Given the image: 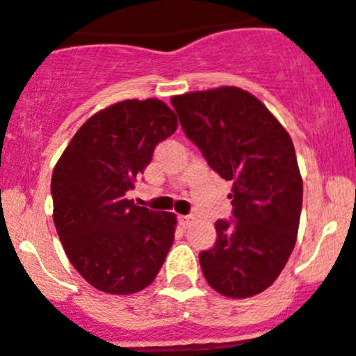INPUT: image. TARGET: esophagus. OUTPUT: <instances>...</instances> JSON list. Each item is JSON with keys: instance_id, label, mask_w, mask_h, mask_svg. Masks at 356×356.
I'll use <instances>...</instances> for the list:
<instances>
[{"instance_id": "34e87169", "label": "esophagus", "mask_w": 356, "mask_h": 356, "mask_svg": "<svg viewBox=\"0 0 356 356\" xmlns=\"http://www.w3.org/2000/svg\"><path fill=\"white\" fill-rule=\"evenodd\" d=\"M191 219H193V217H191V216H179V217H177L179 224H181V226H182V227H186V226H188V224H189V222H191Z\"/></svg>"}]
</instances>
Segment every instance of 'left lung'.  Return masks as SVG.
I'll return each mask as SVG.
<instances>
[{
	"label": "left lung",
	"instance_id": "1",
	"mask_svg": "<svg viewBox=\"0 0 356 356\" xmlns=\"http://www.w3.org/2000/svg\"><path fill=\"white\" fill-rule=\"evenodd\" d=\"M170 102L210 168L233 182V219L217 220L216 245L200 252L203 275L227 298L259 294L282 273L298 236L302 181L291 136L261 101L236 86Z\"/></svg>",
	"mask_w": 356,
	"mask_h": 356
}]
</instances>
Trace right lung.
<instances>
[{
    "label": "right lung",
    "mask_w": 356,
    "mask_h": 356,
    "mask_svg": "<svg viewBox=\"0 0 356 356\" xmlns=\"http://www.w3.org/2000/svg\"><path fill=\"white\" fill-rule=\"evenodd\" d=\"M177 129L165 102L123 101L86 120L51 174L54 224L69 261L92 287L125 296L156 278L175 216L127 200L154 147Z\"/></svg>",
    "instance_id": "add662e5"
}]
</instances>
